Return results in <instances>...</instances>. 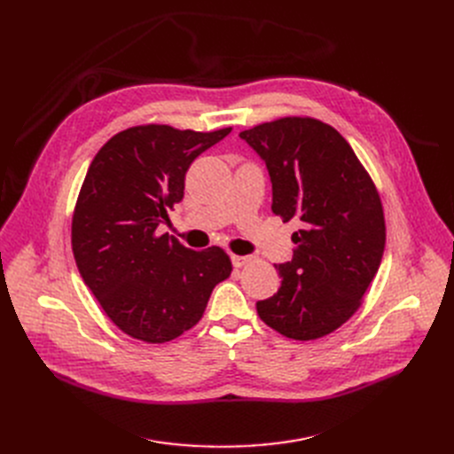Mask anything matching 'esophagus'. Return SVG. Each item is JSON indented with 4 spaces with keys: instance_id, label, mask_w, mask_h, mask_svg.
<instances>
[{
    "instance_id": "obj_1",
    "label": "esophagus",
    "mask_w": 454,
    "mask_h": 454,
    "mask_svg": "<svg viewBox=\"0 0 454 454\" xmlns=\"http://www.w3.org/2000/svg\"><path fill=\"white\" fill-rule=\"evenodd\" d=\"M250 261V255H231V263H233V267H237V269H241V267H245L247 263Z\"/></svg>"
}]
</instances>
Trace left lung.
I'll return each mask as SVG.
<instances>
[{"label": "left lung", "mask_w": 454, "mask_h": 454, "mask_svg": "<svg viewBox=\"0 0 454 454\" xmlns=\"http://www.w3.org/2000/svg\"><path fill=\"white\" fill-rule=\"evenodd\" d=\"M265 161L272 211L289 223L293 259L274 265L281 285L255 303L267 325L294 340L339 329L359 309L385 252L377 189L349 143L313 117H281L239 134Z\"/></svg>", "instance_id": "1"}]
</instances>
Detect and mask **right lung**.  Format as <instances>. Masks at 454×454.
<instances>
[{
  "mask_svg": "<svg viewBox=\"0 0 454 454\" xmlns=\"http://www.w3.org/2000/svg\"><path fill=\"white\" fill-rule=\"evenodd\" d=\"M230 132L139 125L110 137L90 163L71 248L93 296L132 339L161 344L180 337L231 272L223 248L195 252L158 231L184 199L189 165Z\"/></svg>",
  "mask_w": 454,
  "mask_h": 454,
  "instance_id": "obj_1",
  "label": "right lung"
}]
</instances>
